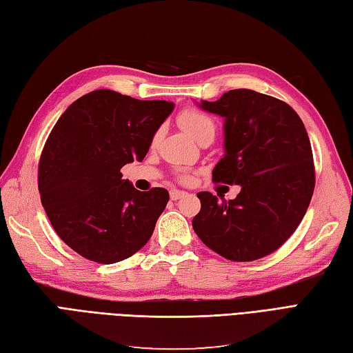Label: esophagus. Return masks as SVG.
<instances>
[{
	"label": "esophagus",
	"mask_w": 353,
	"mask_h": 353,
	"mask_svg": "<svg viewBox=\"0 0 353 353\" xmlns=\"http://www.w3.org/2000/svg\"><path fill=\"white\" fill-rule=\"evenodd\" d=\"M185 195H186L185 191H179V190H173V191L170 192L171 200H179V199H182V196H185Z\"/></svg>",
	"instance_id": "34e87169"
}]
</instances>
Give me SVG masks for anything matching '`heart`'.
Masks as SVG:
<instances>
[{"label":"heart","mask_w":353,"mask_h":353,"mask_svg":"<svg viewBox=\"0 0 353 353\" xmlns=\"http://www.w3.org/2000/svg\"><path fill=\"white\" fill-rule=\"evenodd\" d=\"M180 126H182L188 134H190L195 141L206 135H215V121L209 114L196 108H186L179 114L177 117ZM158 139V134L153 137V141ZM182 180H188V174L180 176Z\"/></svg>","instance_id":"1"}]
</instances>
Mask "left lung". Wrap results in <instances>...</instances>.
<instances>
[{
	"instance_id": "8db88e82",
	"label": "left lung",
	"mask_w": 353,
	"mask_h": 353,
	"mask_svg": "<svg viewBox=\"0 0 353 353\" xmlns=\"http://www.w3.org/2000/svg\"><path fill=\"white\" fill-rule=\"evenodd\" d=\"M200 108L224 117V158L215 183L241 185L234 200L199 192L196 236L233 261L276 251L301 224L314 191V162L304 123L290 105L248 88L230 90Z\"/></svg>"
}]
</instances>
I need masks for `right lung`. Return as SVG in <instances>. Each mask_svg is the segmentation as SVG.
Listing matches in <instances>:
<instances>
[{"label":"right lung","mask_w":353,"mask_h":353,"mask_svg":"<svg viewBox=\"0 0 353 353\" xmlns=\"http://www.w3.org/2000/svg\"><path fill=\"white\" fill-rule=\"evenodd\" d=\"M173 108L102 88L79 97L55 123L39 162V192L54 230L79 256L117 263L150 239L168 191H138L120 170L144 159Z\"/></svg>","instance_id":"add662e5"}]
</instances>
